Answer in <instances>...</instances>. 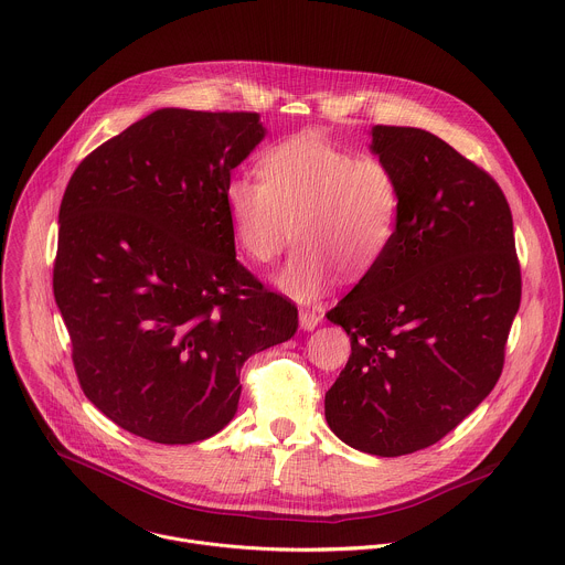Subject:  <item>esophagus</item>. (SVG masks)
Segmentation results:
<instances>
[{"label":"esophagus","instance_id":"1","mask_svg":"<svg viewBox=\"0 0 565 565\" xmlns=\"http://www.w3.org/2000/svg\"><path fill=\"white\" fill-rule=\"evenodd\" d=\"M319 323H321V317L315 310H301L299 312V326H301L303 332L315 330Z\"/></svg>","mask_w":565,"mask_h":565}]
</instances>
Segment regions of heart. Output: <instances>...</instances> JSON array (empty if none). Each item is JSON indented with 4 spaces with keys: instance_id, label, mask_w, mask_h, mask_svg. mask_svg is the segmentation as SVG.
<instances>
[{
    "instance_id": "heart-1",
    "label": "heart",
    "mask_w": 565,
    "mask_h": 565,
    "mask_svg": "<svg viewBox=\"0 0 565 565\" xmlns=\"http://www.w3.org/2000/svg\"><path fill=\"white\" fill-rule=\"evenodd\" d=\"M259 173L226 182V209L237 244L257 264H270L292 237L301 244L277 277L290 297L312 301L337 270L359 279L390 250L403 191L383 158L299 134L270 147Z\"/></svg>"
}]
</instances>
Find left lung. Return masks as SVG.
Masks as SVG:
<instances>
[{
  "label": "left lung",
  "instance_id": "left-lung-1",
  "mask_svg": "<svg viewBox=\"0 0 565 565\" xmlns=\"http://www.w3.org/2000/svg\"><path fill=\"white\" fill-rule=\"evenodd\" d=\"M370 136L403 202L390 250L328 312L352 354L326 420L352 449L396 458L443 440L491 394L522 275L509 202L487 171L418 127Z\"/></svg>",
  "mask_w": 565,
  "mask_h": 565
}]
</instances>
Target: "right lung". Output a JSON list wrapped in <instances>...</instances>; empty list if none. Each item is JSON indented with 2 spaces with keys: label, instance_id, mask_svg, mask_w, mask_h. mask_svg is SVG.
Returning a JSON list of instances; mask_svg holds the SVG:
<instances>
[{
  "label": "right lung",
  "instance_id": "right-lung-1",
  "mask_svg": "<svg viewBox=\"0 0 565 565\" xmlns=\"http://www.w3.org/2000/svg\"><path fill=\"white\" fill-rule=\"evenodd\" d=\"M264 136L259 114L162 107L67 182L54 299L83 394L134 436H215L237 412L244 361L297 332V308L235 259L224 198Z\"/></svg>",
  "mask_w": 565,
  "mask_h": 565
}]
</instances>
